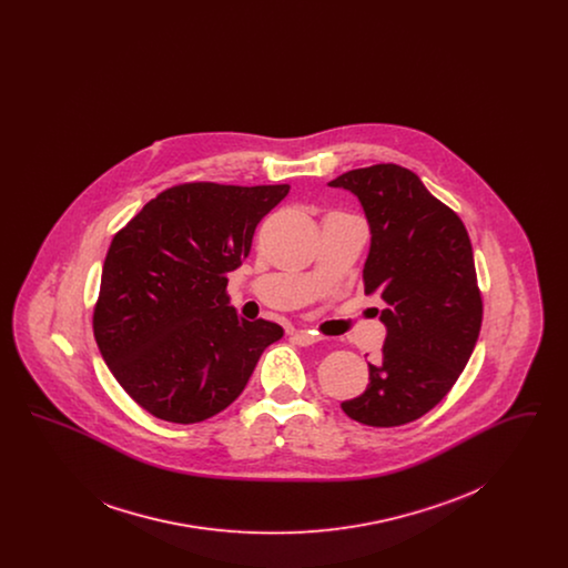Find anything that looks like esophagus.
<instances>
[{
	"label": "esophagus",
	"mask_w": 568,
	"mask_h": 568,
	"mask_svg": "<svg viewBox=\"0 0 568 568\" xmlns=\"http://www.w3.org/2000/svg\"><path fill=\"white\" fill-rule=\"evenodd\" d=\"M292 341L300 345V347H308V345H315V343H320L322 338L317 336V334H313V332H306V329H297L292 334Z\"/></svg>",
	"instance_id": "34e87169"
}]
</instances>
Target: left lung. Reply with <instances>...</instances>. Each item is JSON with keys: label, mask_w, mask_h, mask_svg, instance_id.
I'll return each instance as SVG.
<instances>
[{"label": "left lung", "mask_w": 568, "mask_h": 568, "mask_svg": "<svg viewBox=\"0 0 568 568\" xmlns=\"http://www.w3.org/2000/svg\"><path fill=\"white\" fill-rule=\"evenodd\" d=\"M357 195L371 223L364 292L377 294L387 325L366 392L343 403L364 426L419 419L458 381L484 320L468 232L419 176L396 163L357 168L329 181Z\"/></svg>", "instance_id": "1"}]
</instances>
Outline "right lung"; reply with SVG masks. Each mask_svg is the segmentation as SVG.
Masks as SVG:
<instances>
[{
	"label": "right lung",
	"instance_id": "add662e5",
	"mask_svg": "<svg viewBox=\"0 0 568 568\" xmlns=\"http://www.w3.org/2000/svg\"><path fill=\"white\" fill-rule=\"evenodd\" d=\"M287 193L290 185L181 183L114 234L93 334L110 373L153 417L197 424L221 413L283 336L281 325L246 322L227 304V274Z\"/></svg>",
	"mask_w": 568,
	"mask_h": 568
}]
</instances>
